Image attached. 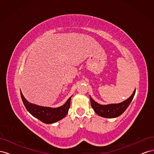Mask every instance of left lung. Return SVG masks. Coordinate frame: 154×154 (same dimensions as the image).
Instances as JSON below:
<instances>
[{
	"mask_svg": "<svg viewBox=\"0 0 154 154\" xmlns=\"http://www.w3.org/2000/svg\"><path fill=\"white\" fill-rule=\"evenodd\" d=\"M135 93H136V89L134 90L132 94L127 100L122 102V103L116 104H109L106 105L97 103L90 96L91 106L92 109H94L95 112L97 115L101 116V117L107 118H117L120 115H122L126 110V109L128 108V106L134 98Z\"/></svg>",
	"mask_w": 154,
	"mask_h": 154,
	"instance_id": "8db88e82",
	"label": "left lung"
}]
</instances>
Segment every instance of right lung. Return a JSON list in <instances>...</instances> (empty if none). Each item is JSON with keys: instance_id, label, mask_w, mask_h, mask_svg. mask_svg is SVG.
Returning <instances> with one entry per match:
<instances>
[{"instance_id": "obj_1", "label": "right lung", "mask_w": 154, "mask_h": 154, "mask_svg": "<svg viewBox=\"0 0 154 154\" xmlns=\"http://www.w3.org/2000/svg\"><path fill=\"white\" fill-rule=\"evenodd\" d=\"M21 98L27 110L32 116L46 124H51L58 122L63 119L68 113L71 103V96L66 102V103L57 108L42 106L32 104L27 101L20 92Z\"/></svg>"}]
</instances>
